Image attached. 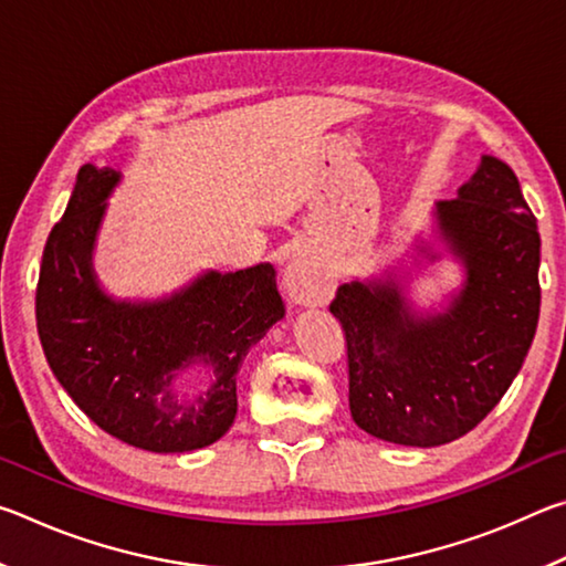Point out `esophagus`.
Returning a JSON list of instances; mask_svg holds the SVG:
<instances>
[{
  "label": "esophagus",
  "mask_w": 566,
  "mask_h": 566,
  "mask_svg": "<svg viewBox=\"0 0 566 566\" xmlns=\"http://www.w3.org/2000/svg\"><path fill=\"white\" fill-rule=\"evenodd\" d=\"M284 286L294 302L300 304H327L332 294V284L317 264H312L306 256H294L284 272Z\"/></svg>",
  "instance_id": "esophagus-1"
}]
</instances>
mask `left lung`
I'll return each mask as SVG.
<instances>
[{
	"label": "left lung",
	"mask_w": 566,
	"mask_h": 566,
	"mask_svg": "<svg viewBox=\"0 0 566 566\" xmlns=\"http://www.w3.org/2000/svg\"><path fill=\"white\" fill-rule=\"evenodd\" d=\"M437 229L467 270L442 314L411 312L391 280L342 284L329 304L347 339L349 409L364 432L439 447L500 405L539 322V232L510 165L482 157Z\"/></svg>",
	"instance_id": "1"
}]
</instances>
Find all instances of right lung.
Wrapping results in <instances>:
<instances>
[{
	"label": "right lung",
	"mask_w": 566,
	"mask_h": 566,
	"mask_svg": "<svg viewBox=\"0 0 566 566\" xmlns=\"http://www.w3.org/2000/svg\"><path fill=\"white\" fill-rule=\"evenodd\" d=\"M119 171L84 165L36 284V332L54 377L104 432L147 452H191L237 417V371L284 317L274 266L197 276L157 302L102 292L92 249Z\"/></svg>",
	"instance_id": "right-lung-1"
}]
</instances>
